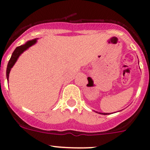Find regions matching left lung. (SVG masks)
<instances>
[{
  "mask_svg": "<svg viewBox=\"0 0 150 150\" xmlns=\"http://www.w3.org/2000/svg\"><path fill=\"white\" fill-rule=\"evenodd\" d=\"M102 114H103V115H108V113H102Z\"/></svg>",
  "mask_w": 150,
  "mask_h": 150,
  "instance_id": "1",
  "label": "left lung"
}]
</instances>
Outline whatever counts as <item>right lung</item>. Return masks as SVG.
Segmentation results:
<instances>
[{
  "label": "right lung",
  "instance_id": "right-lung-1",
  "mask_svg": "<svg viewBox=\"0 0 150 150\" xmlns=\"http://www.w3.org/2000/svg\"><path fill=\"white\" fill-rule=\"evenodd\" d=\"M36 42H37L36 39L28 41L26 44L23 45L18 46V47H17L16 49H15V50L13 52V53H12L11 57L10 60H9L8 61V66H7V69H6V77H7V80H8L9 73H10L11 69V68L13 67V65L15 64V63H16V61H17L19 55H21L24 50H26L27 48H29L30 46L33 45Z\"/></svg>",
  "mask_w": 150,
  "mask_h": 150
}]
</instances>
